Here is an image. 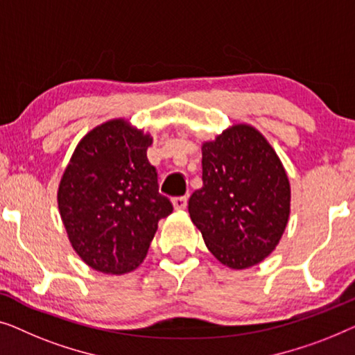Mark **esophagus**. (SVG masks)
<instances>
[{"instance_id":"obj_1","label":"esophagus","mask_w":355,"mask_h":355,"mask_svg":"<svg viewBox=\"0 0 355 355\" xmlns=\"http://www.w3.org/2000/svg\"><path fill=\"white\" fill-rule=\"evenodd\" d=\"M172 206H173V209H175V211H184V209H187V206H188V199L187 198H175L172 201Z\"/></svg>"}]
</instances>
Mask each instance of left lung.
Instances as JSON below:
<instances>
[{"mask_svg":"<svg viewBox=\"0 0 355 355\" xmlns=\"http://www.w3.org/2000/svg\"><path fill=\"white\" fill-rule=\"evenodd\" d=\"M202 188L188 212L218 262L233 270L261 263L278 246L291 212V184L268 139L233 123L204 141Z\"/></svg>","mask_w":355,"mask_h":355,"instance_id":"1","label":"left lung"}]
</instances>
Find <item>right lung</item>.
I'll return each mask as SVG.
<instances>
[{"instance_id": "1", "label": "right lung", "mask_w": 355, "mask_h": 355, "mask_svg": "<svg viewBox=\"0 0 355 355\" xmlns=\"http://www.w3.org/2000/svg\"><path fill=\"white\" fill-rule=\"evenodd\" d=\"M151 144V133L111 119L80 139L64 168L59 214L73 251L93 270L123 275L138 268L159 220L173 211L148 161Z\"/></svg>"}]
</instances>
